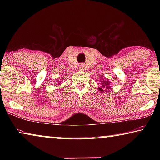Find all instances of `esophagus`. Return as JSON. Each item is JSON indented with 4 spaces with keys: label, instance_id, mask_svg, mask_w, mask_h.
Listing matches in <instances>:
<instances>
[{
    "label": "esophagus",
    "instance_id": "esophagus-1",
    "mask_svg": "<svg viewBox=\"0 0 160 160\" xmlns=\"http://www.w3.org/2000/svg\"><path fill=\"white\" fill-rule=\"evenodd\" d=\"M79 68H80V70H83V68H84V66H83V65H82V64H80V65Z\"/></svg>",
    "mask_w": 160,
    "mask_h": 160
}]
</instances>
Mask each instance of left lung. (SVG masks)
I'll return each mask as SVG.
<instances>
[{"label":"left lung","instance_id":"left-lung-1","mask_svg":"<svg viewBox=\"0 0 160 160\" xmlns=\"http://www.w3.org/2000/svg\"><path fill=\"white\" fill-rule=\"evenodd\" d=\"M109 81H104V82H103L102 83V87H104V88H106V89H105V90H110V86H109ZM99 90H101V91H103V90L102 89L100 88L99 89Z\"/></svg>","mask_w":160,"mask_h":160}]
</instances>
